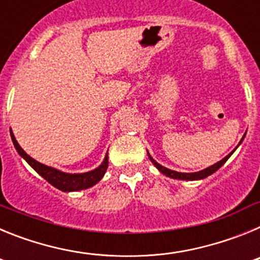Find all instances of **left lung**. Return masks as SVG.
<instances>
[{
  "mask_svg": "<svg viewBox=\"0 0 260 260\" xmlns=\"http://www.w3.org/2000/svg\"><path fill=\"white\" fill-rule=\"evenodd\" d=\"M243 139V138H242ZM242 142V141H241ZM240 142V143H241ZM234 151H232L231 153H229L228 156H225L222 160H220L219 162H216V164L211 165V167L206 168V169H203V171L201 172H195V173H181V172H176V171H172V169H168V168L162 167V165H160L158 162H156L155 160H153L152 157H151V155L148 152V157H150V160L152 161V164L155 165L156 168H157L158 171L161 172L162 174H165L167 177H171V178H174V180H185V181H195V180H203V178H206V177L211 176L212 173H215L219 168H221L222 165L225 164V161L228 160L229 157L232 156V153H233Z\"/></svg>",
  "mask_w": 260,
  "mask_h": 260,
  "instance_id": "1",
  "label": "left lung"
}]
</instances>
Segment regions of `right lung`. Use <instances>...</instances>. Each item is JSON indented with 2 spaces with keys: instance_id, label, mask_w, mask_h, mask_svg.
Returning a JSON list of instances; mask_svg holds the SVG:
<instances>
[{
  "instance_id": "add662e5",
  "label": "right lung",
  "mask_w": 260,
  "mask_h": 260,
  "mask_svg": "<svg viewBox=\"0 0 260 260\" xmlns=\"http://www.w3.org/2000/svg\"><path fill=\"white\" fill-rule=\"evenodd\" d=\"M10 135L11 141H13L14 147H15V150L18 151V153H19V155L22 156V157L24 158V160H26V161L28 162V164L43 177V178H44V180H47L50 185H53L56 189L61 190V191H78V190L88 189V187L96 185L99 181L102 180L103 176H104L105 172H107L108 169L107 153L102 165L96 168V169H93V171L87 172V173H63V172L58 171V169H54V168L52 167L41 164V162L36 161L35 158H32L31 156L27 155V153L22 150V147L19 146V143L17 142L15 137H14L11 128Z\"/></svg>"
}]
</instances>
